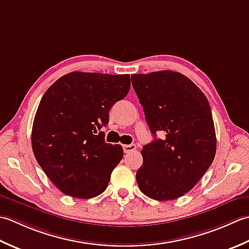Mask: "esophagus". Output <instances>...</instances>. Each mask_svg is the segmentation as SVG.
Masks as SVG:
<instances>
[{
	"mask_svg": "<svg viewBox=\"0 0 249 249\" xmlns=\"http://www.w3.org/2000/svg\"><path fill=\"white\" fill-rule=\"evenodd\" d=\"M124 150L125 154L129 153H133V151L136 150V145L135 144H130V145H124Z\"/></svg>",
	"mask_w": 249,
	"mask_h": 249,
	"instance_id": "34e87169",
	"label": "esophagus"
}]
</instances>
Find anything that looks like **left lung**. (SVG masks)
I'll list each match as a JSON object with an SVG mask.
<instances>
[{
    "label": "left lung",
    "instance_id": "8db88e82",
    "mask_svg": "<svg viewBox=\"0 0 249 249\" xmlns=\"http://www.w3.org/2000/svg\"><path fill=\"white\" fill-rule=\"evenodd\" d=\"M131 79L155 136L141 151L139 188L154 200L178 199L194 188L215 158L210 103L196 84L173 71L134 74Z\"/></svg>",
    "mask_w": 249,
    "mask_h": 249
}]
</instances>
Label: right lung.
<instances>
[{
    "mask_svg": "<svg viewBox=\"0 0 249 249\" xmlns=\"http://www.w3.org/2000/svg\"><path fill=\"white\" fill-rule=\"evenodd\" d=\"M130 75L72 72L44 93L32 126L37 163L63 194L90 199L107 188L124 157L120 145L105 143L101 131L109 109L128 94Z\"/></svg>",
    "mask_w": 249,
    "mask_h": 249,
    "instance_id": "obj_1",
    "label": "right lung"
}]
</instances>
